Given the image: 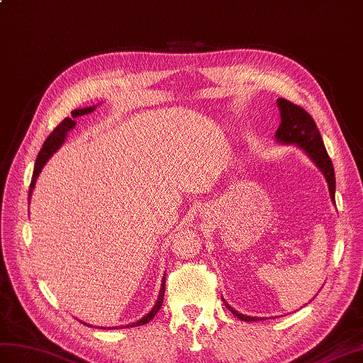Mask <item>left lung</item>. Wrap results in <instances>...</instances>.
<instances>
[{
    "instance_id": "left-lung-1",
    "label": "left lung",
    "mask_w": 363,
    "mask_h": 363,
    "mask_svg": "<svg viewBox=\"0 0 363 363\" xmlns=\"http://www.w3.org/2000/svg\"><path fill=\"white\" fill-rule=\"evenodd\" d=\"M277 102L281 114V123L275 133L277 140L283 143H297L300 148L306 151V155L313 159L315 165L322 170L323 176L326 178L328 187H330L331 199L335 202L334 167L330 156L326 153L322 136H320V131L317 128L314 119L311 117V114L306 111V109H303L301 106L289 102V100L278 99ZM225 306L229 308V311L235 317L244 320V322H257V320H259L258 317H249L241 313H237V311L227 305V303Z\"/></svg>"
}]
</instances>
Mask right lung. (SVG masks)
<instances>
[{
  "label": "right lung",
  "instance_id": "right-lung-1",
  "mask_svg": "<svg viewBox=\"0 0 363 363\" xmlns=\"http://www.w3.org/2000/svg\"><path fill=\"white\" fill-rule=\"evenodd\" d=\"M96 106H89V108H83V109H74V111L71 113L72 117L69 119V117H66V119L57 126V128L49 134L48 139L45 140L43 143V148L40 150V153L37 156V161H35V167H33V174H32V181H30V187H29V199H30V193H32V189L35 187V181L38 178V174L41 172V168L45 167V164L48 162V159L52 156L55 151L62 147V143L65 142L66 139V133L69 131L72 126L75 125V117L79 116H85V114H89L91 111H94ZM164 292H165V277H164V281H162V286H161V292H159V298L156 301V305L153 306V309L150 311V313L140 318L139 322L133 323V325H128V326H140V325H145L148 323L150 320H153V317L157 314V311L161 309L162 306V301H164ZM86 325V323H85Z\"/></svg>",
  "mask_w": 363,
  "mask_h": 363
}]
</instances>
